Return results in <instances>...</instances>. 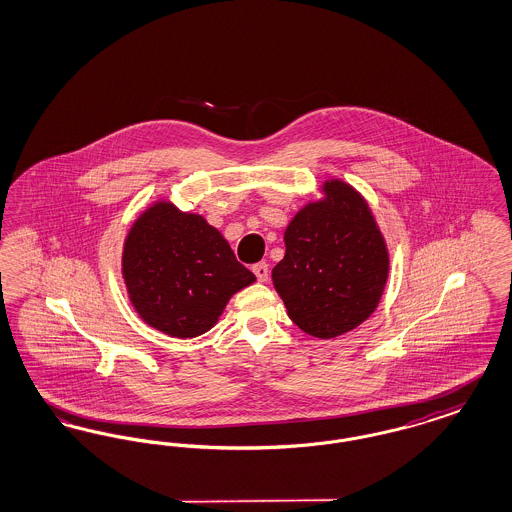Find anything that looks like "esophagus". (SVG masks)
Here are the masks:
<instances>
[{"mask_svg":"<svg viewBox=\"0 0 512 512\" xmlns=\"http://www.w3.org/2000/svg\"><path fill=\"white\" fill-rule=\"evenodd\" d=\"M251 270H253V274H255V276H257V280H259V282H267V280H268V265H267V263H263V261H261V263H257V265H253V268H251Z\"/></svg>","mask_w":512,"mask_h":512,"instance_id":"esophagus-1","label":"esophagus"}]
</instances>
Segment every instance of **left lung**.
Returning a JSON list of instances; mask_svg holds the SVG:
<instances>
[{
	"label": "left lung",
	"mask_w": 512,
	"mask_h": 512,
	"mask_svg": "<svg viewBox=\"0 0 512 512\" xmlns=\"http://www.w3.org/2000/svg\"><path fill=\"white\" fill-rule=\"evenodd\" d=\"M326 197L286 228V255L272 282L288 315L315 338H336L370 317L382 297L390 257L365 199L330 180Z\"/></svg>",
	"instance_id": "1"
}]
</instances>
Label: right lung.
<instances>
[{
	"label": "right lung",
	"instance_id": "right-lung-1",
	"mask_svg": "<svg viewBox=\"0 0 512 512\" xmlns=\"http://www.w3.org/2000/svg\"><path fill=\"white\" fill-rule=\"evenodd\" d=\"M122 276L138 315L182 340L211 330L228 299L255 282L217 228L169 201L149 207L130 228Z\"/></svg>",
	"mask_w": 512,
	"mask_h": 512
}]
</instances>
